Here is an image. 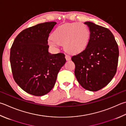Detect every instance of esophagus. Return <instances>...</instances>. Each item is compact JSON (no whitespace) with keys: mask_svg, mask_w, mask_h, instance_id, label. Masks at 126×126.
Returning a JSON list of instances; mask_svg holds the SVG:
<instances>
[{"mask_svg":"<svg viewBox=\"0 0 126 126\" xmlns=\"http://www.w3.org/2000/svg\"><path fill=\"white\" fill-rule=\"evenodd\" d=\"M65 57H66V60H70L71 59L70 55H68V54H66Z\"/></svg>","mask_w":126,"mask_h":126,"instance_id":"34e87169","label":"esophagus"}]
</instances>
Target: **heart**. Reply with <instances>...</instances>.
<instances>
[{"label": "heart", "instance_id": "b5f03b06", "mask_svg": "<svg viewBox=\"0 0 126 126\" xmlns=\"http://www.w3.org/2000/svg\"><path fill=\"white\" fill-rule=\"evenodd\" d=\"M89 32L82 23H67L59 26L52 35V39L56 43L64 44L65 49L71 53L82 50L88 42ZM50 44H54L53 42Z\"/></svg>", "mask_w": 126, "mask_h": 126}]
</instances>
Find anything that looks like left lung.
I'll return each instance as SVG.
<instances>
[{"label": "left lung", "mask_w": 126, "mask_h": 126, "mask_svg": "<svg viewBox=\"0 0 126 126\" xmlns=\"http://www.w3.org/2000/svg\"><path fill=\"white\" fill-rule=\"evenodd\" d=\"M89 39L85 48L73 55L75 75L80 85L88 91L95 92L107 85L115 75L119 50L113 34L108 28L91 22Z\"/></svg>", "instance_id": "1"}]
</instances>
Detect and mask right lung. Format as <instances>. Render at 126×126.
Segmentation results:
<instances>
[{
  "instance_id": "1",
  "label": "right lung",
  "mask_w": 126,
  "mask_h": 126,
  "mask_svg": "<svg viewBox=\"0 0 126 126\" xmlns=\"http://www.w3.org/2000/svg\"><path fill=\"white\" fill-rule=\"evenodd\" d=\"M55 22L39 23L26 28L14 40L10 61L15 82L34 96H43L53 89L60 68L66 63L63 53H49L48 38Z\"/></svg>"
}]
</instances>
